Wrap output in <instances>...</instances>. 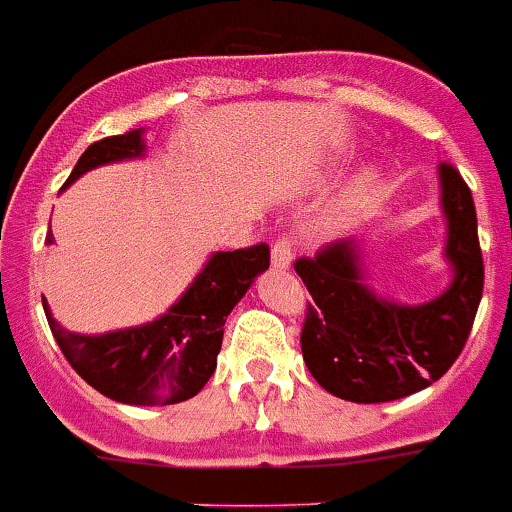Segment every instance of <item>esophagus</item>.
Listing matches in <instances>:
<instances>
[{"label":"esophagus","mask_w":512,"mask_h":512,"mask_svg":"<svg viewBox=\"0 0 512 512\" xmlns=\"http://www.w3.org/2000/svg\"><path fill=\"white\" fill-rule=\"evenodd\" d=\"M290 261H293V240L290 237H280L275 245H272V267L275 269H288Z\"/></svg>","instance_id":"obj_1"}]
</instances>
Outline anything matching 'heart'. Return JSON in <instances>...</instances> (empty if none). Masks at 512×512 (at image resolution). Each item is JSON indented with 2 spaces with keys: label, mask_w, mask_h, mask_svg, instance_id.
Returning <instances> with one entry per match:
<instances>
[{
  "label": "heart",
  "mask_w": 512,
  "mask_h": 512,
  "mask_svg": "<svg viewBox=\"0 0 512 512\" xmlns=\"http://www.w3.org/2000/svg\"><path fill=\"white\" fill-rule=\"evenodd\" d=\"M372 185H375V174H372V171H365V174H362V179H357V182H354V187H351L349 198H346V203H343L341 216L335 219V224L346 222V214H351V211H354V208H357L359 203L367 198V192L372 190Z\"/></svg>",
  "instance_id": "heart-1"
}]
</instances>
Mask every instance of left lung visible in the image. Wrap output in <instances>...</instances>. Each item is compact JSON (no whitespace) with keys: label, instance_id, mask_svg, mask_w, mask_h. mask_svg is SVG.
I'll use <instances>...</instances> for the list:
<instances>
[{"label":"left lung","instance_id":"8db88e82","mask_svg":"<svg viewBox=\"0 0 512 512\" xmlns=\"http://www.w3.org/2000/svg\"><path fill=\"white\" fill-rule=\"evenodd\" d=\"M439 206L447 222V290L423 304H399L372 288L362 237L327 245L296 272L312 293L301 351L327 394L357 404L418 394L460 357L484 293L473 195L449 163L436 166Z\"/></svg>","mask_w":512,"mask_h":512}]
</instances>
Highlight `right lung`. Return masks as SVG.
I'll return each mask as SVG.
<instances>
[{"instance_id":"add662e5","label":"right lung","mask_w":512,"mask_h":512,"mask_svg":"<svg viewBox=\"0 0 512 512\" xmlns=\"http://www.w3.org/2000/svg\"><path fill=\"white\" fill-rule=\"evenodd\" d=\"M145 150V129L94 142L81 153L63 190L97 166L134 161ZM47 243H52V232ZM264 269H269L264 243L211 253L161 317L108 333H68L57 325L44 298L42 304L57 346L89 386L113 402L158 407L192 399L206 386L222 349L224 322Z\"/></svg>"}]
</instances>
